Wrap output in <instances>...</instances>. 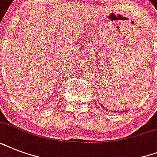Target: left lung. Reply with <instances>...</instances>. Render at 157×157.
<instances>
[{
	"mask_svg": "<svg viewBox=\"0 0 157 157\" xmlns=\"http://www.w3.org/2000/svg\"><path fill=\"white\" fill-rule=\"evenodd\" d=\"M137 87H138V88H139V86H137ZM132 92H133V91H132ZM99 104H101V103H99ZM102 106H103V105L101 104V107H102ZM106 110H107V109H106ZM114 112H116V111H115Z\"/></svg>",
	"mask_w": 157,
	"mask_h": 157,
	"instance_id": "8db88e82",
	"label": "left lung"
}]
</instances>
